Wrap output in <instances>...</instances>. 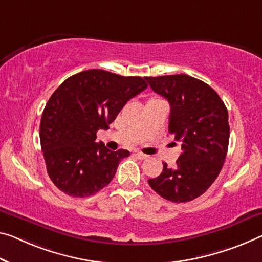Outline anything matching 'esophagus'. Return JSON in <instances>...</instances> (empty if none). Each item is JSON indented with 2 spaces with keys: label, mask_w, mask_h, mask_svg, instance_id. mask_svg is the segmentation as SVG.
I'll list each match as a JSON object with an SVG mask.
<instances>
[{
  "label": "esophagus",
  "mask_w": 262,
  "mask_h": 262,
  "mask_svg": "<svg viewBox=\"0 0 262 262\" xmlns=\"http://www.w3.org/2000/svg\"><path fill=\"white\" fill-rule=\"evenodd\" d=\"M134 156H135V157H137V158H138V159H140V160H144V159H146V158H147V157H148V156H146V155H144V154H142V152H138V151H137V152H135V154H134Z\"/></svg>",
  "instance_id": "1"
}]
</instances>
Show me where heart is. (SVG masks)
Wrapping results in <instances>:
<instances>
[{
  "instance_id": "heart-1",
  "label": "heart",
  "mask_w": 262,
  "mask_h": 262,
  "mask_svg": "<svg viewBox=\"0 0 262 262\" xmlns=\"http://www.w3.org/2000/svg\"><path fill=\"white\" fill-rule=\"evenodd\" d=\"M156 99H157V98H151L150 100H156ZM150 100H148V102H150Z\"/></svg>"
}]
</instances>
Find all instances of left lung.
Returning <instances> with one entry per match:
<instances>
[{"label":"left lung","mask_w":262,"mask_h":262,"mask_svg":"<svg viewBox=\"0 0 262 262\" xmlns=\"http://www.w3.org/2000/svg\"><path fill=\"white\" fill-rule=\"evenodd\" d=\"M145 79L170 103L168 132L183 150L176 167L164 163L163 172L148 185L164 199L187 203L206 192L223 168L229 140L227 108L208 84L188 75Z\"/></svg>","instance_id":"8db88e82"}]
</instances>
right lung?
I'll list each match as a JSON object with an SVG mask.
<instances>
[{
    "mask_svg": "<svg viewBox=\"0 0 262 262\" xmlns=\"http://www.w3.org/2000/svg\"><path fill=\"white\" fill-rule=\"evenodd\" d=\"M147 88L146 79L85 70L59 85L44 107L39 139L47 171L62 192L84 198L111 182L126 150L110 151L96 143L127 103Z\"/></svg>",
    "mask_w": 262,
    "mask_h": 262,
    "instance_id": "right-lung-1",
    "label": "right lung"
}]
</instances>
